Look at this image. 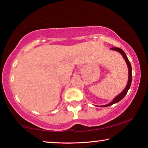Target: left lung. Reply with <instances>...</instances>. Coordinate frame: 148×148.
Masks as SVG:
<instances>
[{
	"label": "left lung",
	"instance_id": "1",
	"mask_svg": "<svg viewBox=\"0 0 148 148\" xmlns=\"http://www.w3.org/2000/svg\"><path fill=\"white\" fill-rule=\"evenodd\" d=\"M111 49L114 50V51H118L119 53H121L123 57L124 58L125 61H126V63H127V66H128V69H129V79H128V82H127V85L126 86V87H125V88L123 91L121 93L117 95L116 98L114 99L113 101L110 102V103L106 104V105H104V106H101V107H106V106H111V105L116 104V103H117V102H119L121 100H122L124 98V97L125 96V95H127V92H128L129 89L130 88V87H131V84L132 82V67H131V62H129V59H128V58H127V57L126 56V54H125V52L123 51L121 49L119 48V47H112Z\"/></svg>",
	"mask_w": 148,
	"mask_h": 148
}]
</instances>
